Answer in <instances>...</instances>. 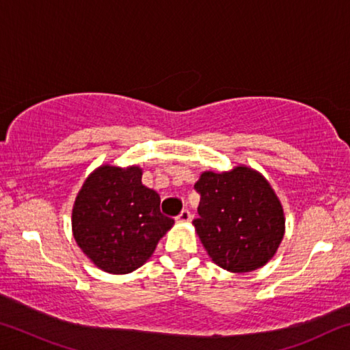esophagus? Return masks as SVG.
Masks as SVG:
<instances>
[{
  "instance_id": "obj_1",
  "label": "esophagus",
  "mask_w": 350,
  "mask_h": 350,
  "mask_svg": "<svg viewBox=\"0 0 350 350\" xmlns=\"http://www.w3.org/2000/svg\"><path fill=\"white\" fill-rule=\"evenodd\" d=\"M193 219V216H191V213H189L188 210H182L180 211V215L176 217V221L177 222H189Z\"/></svg>"
}]
</instances>
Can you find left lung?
<instances>
[{"label": "left lung", "instance_id": "1", "mask_svg": "<svg viewBox=\"0 0 350 350\" xmlns=\"http://www.w3.org/2000/svg\"><path fill=\"white\" fill-rule=\"evenodd\" d=\"M200 194L193 224L215 262L244 273L267 264L284 236V213L269 182L256 171L236 167L206 171L194 185Z\"/></svg>", "mask_w": 350, "mask_h": 350}]
</instances>
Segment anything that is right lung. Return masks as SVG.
Returning a JSON list of instances; mask_svg holds the SVG:
<instances>
[{
	"label": "right lung",
	"instance_id": "right-lung-1",
	"mask_svg": "<svg viewBox=\"0 0 350 350\" xmlns=\"http://www.w3.org/2000/svg\"><path fill=\"white\" fill-rule=\"evenodd\" d=\"M174 219L161 196L142 185V170L102 167L83 183L72 210L77 244L108 273H129L151 256Z\"/></svg>",
	"mask_w": 350,
	"mask_h": 350
}]
</instances>
